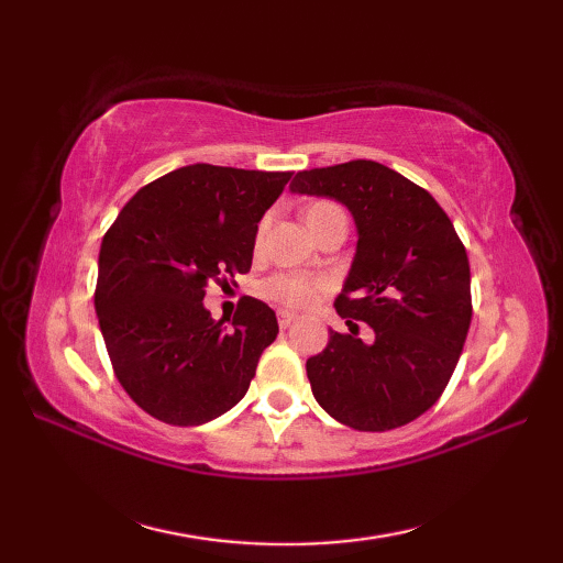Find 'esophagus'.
Returning <instances> with one entry per match:
<instances>
[{"instance_id": "obj_1", "label": "esophagus", "mask_w": 563, "mask_h": 563, "mask_svg": "<svg viewBox=\"0 0 563 563\" xmlns=\"http://www.w3.org/2000/svg\"><path fill=\"white\" fill-rule=\"evenodd\" d=\"M295 321H297L295 312H288V309H278V324H280V329L292 327Z\"/></svg>"}]
</instances>
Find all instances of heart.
Wrapping results in <instances>:
<instances>
[{"instance_id": "obj_1", "label": "heart", "mask_w": 563, "mask_h": 563, "mask_svg": "<svg viewBox=\"0 0 563 563\" xmlns=\"http://www.w3.org/2000/svg\"><path fill=\"white\" fill-rule=\"evenodd\" d=\"M331 218H343L345 214L343 210L336 206V202H329V200H314L309 202L305 208V222L309 230H314L317 224H321L324 220ZM263 227L258 230V239H261ZM319 283L305 278V275H290V273H283V275H275L266 285H263V295L271 297V300L280 302L285 307H302L307 302H312V297L317 295Z\"/></svg>"}]
</instances>
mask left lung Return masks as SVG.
Returning <instances> with one entry per match:
<instances>
[{
	"label": "left lung",
	"mask_w": 563,
	"mask_h": 563,
	"mask_svg": "<svg viewBox=\"0 0 563 563\" xmlns=\"http://www.w3.org/2000/svg\"><path fill=\"white\" fill-rule=\"evenodd\" d=\"M292 194L333 198L357 246L336 312L373 341L331 331L307 361L314 399L355 430H391L433 406L457 367L472 321L470 258L435 198L385 164L355 159L300 172ZM357 327V324H355Z\"/></svg>",
	"instance_id": "left-lung-1"
}]
</instances>
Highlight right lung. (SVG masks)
<instances>
[{
    "label": "right lung",
    "instance_id": "add662e5",
    "mask_svg": "<svg viewBox=\"0 0 563 563\" xmlns=\"http://www.w3.org/2000/svg\"><path fill=\"white\" fill-rule=\"evenodd\" d=\"M290 176L181 166L140 188L106 232L93 305L113 373L142 411L200 426L242 401L278 319L242 297L227 329L202 297L208 283L249 273L258 222Z\"/></svg>",
    "mask_w": 563,
    "mask_h": 563
}]
</instances>
